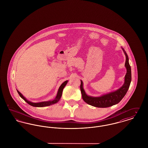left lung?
<instances>
[{"label": "left lung", "mask_w": 148, "mask_h": 148, "mask_svg": "<svg viewBox=\"0 0 148 148\" xmlns=\"http://www.w3.org/2000/svg\"><path fill=\"white\" fill-rule=\"evenodd\" d=\"M121 49L126 57L125 66L127 69V73L124 77V84L115 91L103 94L100 97H92L86 93L83 88V82L80 80V90L83 99L86 103L97 108H108L119 103L127 94L132 81V71L127 53L123 47H121Z\"/></svg>", "instance_id": "left-lung-1"}]
</instances>
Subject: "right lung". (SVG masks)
Masks as SVG:
<instances>
[{"instance_id": "right-lung-1", "label": "right lung", "mask_w": 148, "mask_h": 148, "mask_svg": "<svg viewBox=\"0 0 148 148\" xmlns=\"http://www.w3.org/2000/svg\"><path fill=\"white\" fill-rule=\"evenodd\" d=\"M68 82V80H66L60 86L55 98L53 100H49V101H41V102H38V103L32 102L30 101H29L28 100H27L26 99V98H25L21 92H19L17 89H16V90H17L19 95H20V97H21V98L23 99L25 102H27L30 106H35V107H44V106H47L54 104L56 103H58L60 100V99L62 97V92H63L64 88L65 86L67 84Z\"/></svg>"}]
</instances>
